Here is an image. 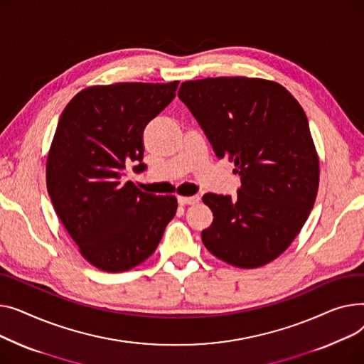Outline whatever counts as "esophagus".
<instances>
[{"mask_svg":"<svg viewBox=\"0 0 364 364\" xmlns=\"http://www.w3.org/2000/svg\"><path fill=\"white\" fill-rule=\"evenodd\" d=\"M179 204L182 205H191V204H197L200 201V197L198 196H192V197H179L178 198Z\"/></svg>","mask_w":364,"mask_h":364,"instance_id":"esophagus-1","label":"esophagus"}]
</instances>
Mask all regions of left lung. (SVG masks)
I'll return each mask as SVG.
<instances>
[{"label":"left lung","instance_id":"1","mask_svg":"<svg viewBox=\"0 0 364 364\" xmlns=\"http://www.w3.org/2000/svg\"><path fill=\"white\" fill-rule=\"evenodd\" d=\"M219 159L241 178L237 197L205 194L213 223L205 248L242 269L274 260L300 233L318 189L309 120L289 91L259 77L186 80L178 92Z\"/></svg>","mask_w":364,"mask_h":364}]
</instances>
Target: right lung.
I'll return each mask as SVG.
<instances>
[{"instance_id":"1","label":"right lung","mask_w":364,"mask_h":364,"mask_svg":"<svg viewBox=\"0 0 364 364\" xmlns=\"http://www.w3.org/2000/svg\"><path fill=\"white\" fill-rule=\"evenodd\" d=\"M179 82H120L77 92L63 110L47 159V189L63 226L92 266L129 270L151 255L176 215L173 196L120 181L144 172L145 126L176 95Z\"/></svg>"}]
</instances>
